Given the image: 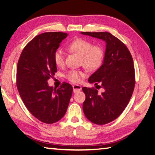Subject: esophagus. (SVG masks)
<instances>
[{"label": "esophagus", "mask_w": 155, "mask_h": 155, "mask_svg": "<svg viewBox=\"0 0 155 155\" xmlns=\"http://www.w3.org/2000/svg\"><path fill=\"white\" fill-rule=\"evenodd\" d=\"M73 88L74 93H77V92H80V91L82 90V87L80 85L74 84L73 86Z\"/></svg>", "instance_id": "1"}]
</instances>
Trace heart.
<instances>
[{
  "mask_svg": "<svg viewBox=\"0 0 155 155\" xmlns=\"http://www.w3.org/2000/svg\"><path fill=\"white\" fill-rule=\"evenodd\" d=\"M68 48L71 51L81 55V64L87 69L95 70L101 65L104 57V50L101 45H92L91 41L78 38L69 43ZM53 58L55 65L62 66L65 62L64 51L61 48L55 50ZM85 76L86 74L83 71L71 70L66 74V78L71 82L78 83Z\"/></svg>",
  "mask_w": 155,
  "mask_h": 155,
  "instance_id": "heart-1",
  "label": "heart"
}]
</instances>
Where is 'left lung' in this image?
Returning <instances> with one entry per match:
<instances>
[{"instance_id": "1", "label": "left lung", "mask_w": 155, "mask_h": 155, "mask_svg": "<svg viewBox=\"0 0 155 155\" xmlns=\"http://www.w3.org/2000/svg\"><path fill=\"white\" fill-rule=\"evenodd\" d=\"M106 42L104 63L89 77L90 83L101 84L104 92L83 87L86 95L83 111L96 124H105L120 115L128 105L135 86V70L129 50L120 40L108 32H81Z\"/></svg>"}]
</instances>
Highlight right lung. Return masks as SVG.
Returning <instances> with one entry per match:
<instances>
[{"instance_id": "add662e5", "label": "right lung", "mask_w": 155, "mask_h": 155, "mask_svg": "<svg viewBox=\"0 0 155 155\" xmlns=\"http://www.w3.org/2000/svg\"><path fill=\"white\" fill-rule=\"evenodd\" d=\"M67 37L61 32L37 35L25 46L18 62L16 84L21 100L29 111L46 124L63 117L72 96L73 87L68 83L54 88L47 82L57 72L54 51Z\"/></svg>"}]
</instances>
